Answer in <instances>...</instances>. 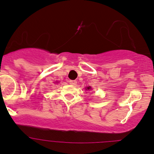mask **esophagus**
Here are the masks:
<instances>
[{"label": "esophagus", "instance_id": "esophagus-1", "mask_svg": "<svg viewBox=\"0 0 154 154\" xmlns=\"http://www.w3.org/2000/svg\"><path fill=\"white\" fill-rule=\"evenodd\" d=\"M69 84L72 85H75L77 84V81L76 80H69Z\"/></svg>", "mask_w": 154, "mask_h": 154}]
</instances>
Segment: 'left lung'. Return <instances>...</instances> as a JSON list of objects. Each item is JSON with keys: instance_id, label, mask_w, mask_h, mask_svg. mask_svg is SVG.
<instances>
[{"instance_id": "1", "label": "left lung", "mask_w": 154, "mask_h": 154, "mask_svg": "<svg viewBox=\"0 0 154 154\" xmlns=\"http://www.w3.org/2000/svg\"><path fill=\"white\" fill-rule=\"evenodd\" d=\"M91 89V87H87V89Z\"/></svg>"}]
</instances>
